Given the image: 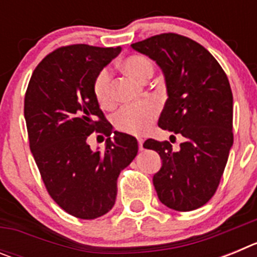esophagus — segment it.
<instances>
[{
  "label": "esophagus",
  "mask_w": 257,
  "mask_h": 257,
  "mask_svg": "<svg viewBox=\"0 0 257 257\" xmlns=\"http://www.w3.org/2000/svg\"><path fill=\"white\" fill-rule=\"evenodd\" d=\"M138 143H139V149H140V151H144V140L139 139V140H138Z\"/></svg>",
  "instance_id": "obj_1"
}]
</instances>
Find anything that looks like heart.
<instances>
[{
  "mask_svg": "<svg viewBox=\"0 0 257 257\" xmlns=\"http://www.w3.org/2000/svg\"><path fill=\"white\" fill-rule=\"evenodd\" d=\"M122 69L139 82H147L154 73V65L149 58L144 55H130L122 61ZM92 92L97 104L104 109L113 105L110 90V73L108 69L100 70L92 83ZM157 106L151 101L135 106L119 109L113 117V124L122 133L140 135L144 133L157 117Z\"/></svg>",
  "mask_w": 257,
  "mask_h": 257,
  "instance_id": "b5f03b06",
  "label": "heart"
}]
</instances>
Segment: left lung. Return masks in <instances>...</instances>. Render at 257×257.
Listing matches in <instances>:
<instances>
[{
	"label": "left lung",
	"instance_id": "left-lung-1",
	"mask_svg": "<svg viewBox=\"0 0 257 257\" xmlns=\"http://www.w3.org/2000/svg\"><path fill=\"white\" fill-rule=\"evenodd\" d=\"M131 47L156 61L165 77L169 99L158 126L184 138L178 152L169 142L144 143L162 160L153 176L157 196L175 211L197 210L216 192L233 145L228 77L205 47L184 36L163 33Z\"/></svg>",
	"mask_w": 257,
	"mask_h": 257
}]
</instances>
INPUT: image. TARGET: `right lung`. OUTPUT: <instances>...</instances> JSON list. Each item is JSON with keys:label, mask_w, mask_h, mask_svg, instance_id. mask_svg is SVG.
<instances>
[{"label": "right lung", "mask_w": 257, "mask_h": 257, "mask_svg": "<svg viewBox=\"0 0 257 257\" xmlns=\"http://www.w3.org/2000/svg\"><path fill=\"white\" fill-rule=\"evenodd\" d=\"M121 47L70 45L41 61L29 81L24 117L29 147L51 198L65 212L92 220L114 206L119 172L138 154V140L114 131L92 92L96 74ZM108 136L103 152L91 151L87 138Z\"/></svg>", "instance_id": "1"}]
</instances>
